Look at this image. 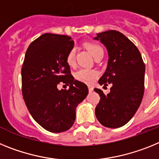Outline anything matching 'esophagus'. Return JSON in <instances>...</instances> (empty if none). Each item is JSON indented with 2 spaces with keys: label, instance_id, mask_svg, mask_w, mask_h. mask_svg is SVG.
Here are the masks:
<instances>
[{
  "label": "esophagus",
  "instance_id": "34e87169",
  "mask_svg": "<svg viewBox=\"0 0 159 159\" xmlns=\"http://www.w3.org/2000/svg\"><path fill=\"white\" fill-rule=\"evenodd\" d=\"M88 89H89V93H90V92H92V91L93 90V88L92 87V86H90V85H89V86H88Z\"/></svg>",
  "mask_w": 159,
  "mask_h": 159
}]
</instances>
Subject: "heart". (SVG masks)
Masks as SVG:
<instances>
[{
    "instance_id": "1",
    "label": "heart",
    "mask_w": 159,
    "mask_h": 159,
    "mask_svg": "<svg viewBox=\"0 0 159 159\" xmlns=\"http://www.w3.org/2000/svg\"><path fill=\"white\" fill-rule=\"evenodd\" d=\"M86 48L91 52L95 58L100 56L101 54L104 53L103 49L98 44L95 43H87L85 45ZM76 51L75 49H72L66 56V61L70 66H73L75 63ZM98 76V73L94 70H89V69H80L76 72L75 78L78 81L84 82L86 84L93 83Z\"/></svg>"
}]
</instances>
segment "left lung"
I'll return each instance as SVG.
<instances>
[{
  "mask_svg": "<svg viewBox=\"0 0 159 159\" xmlns=\"http://www.w3.org/2000/svg\"><path fill=\"white\" fill-rule=\"evenodd\" d=\"M94 39L100 40L109 55L106 70L98 83L112 85L106 95L100 89H94L101 98L95 115L106 127H121L133 118L142 102L145 64L137 47L120 32H103Z\"/></svg>",
  "mask_w": 159,
  "mask_h": 159,
  "instance_id": "1",
  "label": "left lung"
}]
</instances>
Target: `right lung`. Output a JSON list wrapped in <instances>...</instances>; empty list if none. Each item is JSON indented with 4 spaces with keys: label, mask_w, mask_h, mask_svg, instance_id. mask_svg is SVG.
<instances>
[{
    "label": "right lung",
    "mask_w": 159,
    "mask_h": 159,
    "mask_svg": "<svg viewBox=\"0 0 159 159\" xmlns=\"http://www.w3.org/2000/svg\"><path fill=\"white\" fill-rule=\"evenodd\" d=\"M69 36L45 34L28 47L21 68L22 95L30 114L41 126L53 133L74 125L76 108L87 96V85L74 80L66 61L74 48ZM60 82L70 85L59 91Z\"/></svg>",
    "instance_id": "obj_1"
}]
</instances>
